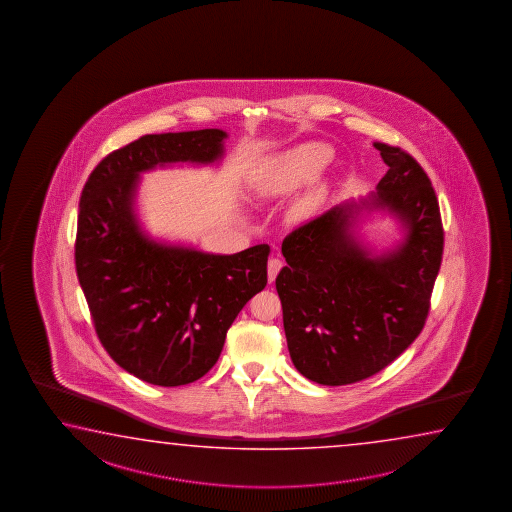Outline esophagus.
<instances>
[{
    "label": "esophagus",
    "instance_id": "34e87169",
    "mask_svg": "<svg viewBox=\"0 0 512 512\" xmlns=\"http://www.w3.org/2000/svg\"><path fill=\"white\" fill-rule=\"evenodd\" d=\"M281 267H283V261L279 260V258H270L269 267H267V274H269L270 283L276 279Z\"/></svg>",
    "mask_w": 512,
    "mask_h": 512
}]
</instances>
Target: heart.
<instances>
[{"instance_id": "obj_1", "label": "heart", "mask_w": 512, "mask_h": 512, "mask_svg": "<svg viewBox=\"0 0 512 512\" xmlns=\"http://www.w3.org/2000/svg\"><path fill=\"white\" fill-rule=\"evenodd\" d=\"M331 150L321 143H308L292 150L285 159L269 166L254 179V190L261 195H283L297 188L299 182L319 172L330 161ZM317 206L315 195H306L297 200L294 213L297 217H308Z\"/></svg>"}]
</instances>
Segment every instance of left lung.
<instances>
[{
    "mask_svg": "<svg viewBox=\"0 0 512 512\" xmlns=\"http://www.w3.org/2000/svg\"><path fill=\"white\" fill-rule=\"evenodd\" d=\"M387 174L369 199L346 202L297 227L281 245L276 278L286 344L295 369L321 385L380 373L425 326L444 247L432 182L414 157L374 143ZM362 208H387L406 238L373 255L355 238Z\"/></svg>",
    "mask_w": 512,
    "mask_h": 512,
    "instance_id": "left-lung-1",
    "label": "left lung"
}]
</instances>
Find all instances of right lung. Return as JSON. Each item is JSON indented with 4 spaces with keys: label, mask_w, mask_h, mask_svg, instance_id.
<instances>
[{
    "label": "right lung",
    "mask_w": 512,
    "mask_h": 512,
    "mask_svg": "<svg viewBox=\"0 0 512 512\" xmlns=\"http://www.w3.org/2000/svg\"><path fill=\"white\" fill-rule=\"evenodd\" d=\"M220 129L147 134L104 157L78 206L75 267L96 335L143 382L179 387L217 364L236 315L267 285V243L209 254L156 242L139 226V174L224 156Z\"/></svg>",
    "instance_id": "obj_1"
}]
</instances>
